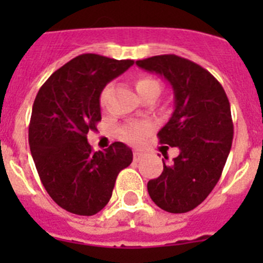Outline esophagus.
<instances>
[{"instance_id": "34e87169", "label": "esophagus", "mask_w": 263, "mask_h": 263, "mask_svg": "<svg viewBox=\"0 0 263 263\" xmlns=\"http://www.w3.org/2000/svg\"><path fill=\"white\" fill-rule=\"evenodd\" d=\"M142 157H143V154L139 152V150H136V152H134V160H136V162L141 160V158Z\"/></svg>"}]
</instances>
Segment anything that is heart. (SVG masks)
<instances>
[{
  "instance_id": "obj_1",
  "label": "heart",
  "mask_w": 263,
  "mask_h": 263,
  "mask_svg": "<svg viewBox=\"0 0 263 263\" xmlns=\"http://www.w3.org/2000/svg\"><path fill=\"white\" fill-rule=\"evenodd\" d=\"M153 88L159 89V84L155 79L148 78V76H141L136 80V89L138 93H142L145 90L153 89ZM104 97H105V92L101 95V101L104 100ZM148 132H150V126L147 124L132 125V126H127L122 130V137L129 142H139L141 139L147 136Z\"/></svg>"
}]
</instances>
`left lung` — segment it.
<instances>
[{"mask_svg": "<svg viewBox=\"0 0 263 263\" xmlns=\"http://www.w3.org/2000/svg\"><path fill=\"white\" fill-rule=\"evenodd\" d=\"M137 66L163 76L173 87L175 109L158 137L180 150L171 163L163 160V173L148 180V195L166 212H190L212 192L231 152L229 100L215 76L178 55L137 60Z\"/></svg>", "mask_w": 263, "mask_h": 263, "instance_id": "obj_1", "label": "left lung"}]
</instances>
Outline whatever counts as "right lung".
Wrapping results in <instances>:
<instances>
[{
    "instance_id": "obj_1",
    "label": "right lung",
    "mask_w": 263,
    "mask_h": 263,
    "mask_svg": "<svg viewBox=\"0 0 263 263\" xmlns=\"http://www.w3.org/2000/svg\"><path fill=\"white\" fill-rule=\"evenodd\" d=\"M133 63L83 53L53 72L36 95L30 150L42 184L63 210L96 215L110 200L121 170L133 160V153L122 142L93 152L87 139L101 121L103 89Z\"/></svg>"
}]
</instances>
